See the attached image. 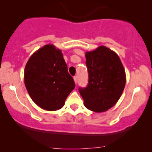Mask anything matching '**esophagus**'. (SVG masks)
I'll return each instance as SVG.
<instances>
[{"label":"esophagus","instance_id":"34e87169","mask_svg":"<svg viewBox=\"0 0 152 152\" xmlns=\"http://www.w3.org/2000/svg\"><path fill=\"white\" fill-rule=\"evenodd\" d=\"M73 80H74L75 83H76H76H77V77H76V76H74V77H73Z\"/></svg>","mask_w":152,"mask_h":152}]
</instances>
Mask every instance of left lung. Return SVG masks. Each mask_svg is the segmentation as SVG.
<instances>
[{"instance_id": "1", "label": "left lung", "mask_w": 152, "mask_h": 152, "mask_svg": "<svg viewBox=\"0 0 152 152\" xmlns=\"http://www.w3.org/2000/svg\"><path fill=\"white\" fill-rule=\"evenodd\" d=\"M88 85L79 88L86 108L105 112L117 103L126 85V73L117 53L101 45L85 53Z\"/></svg>"}]
</instances>
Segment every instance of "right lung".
Instances as JSON below:
<instances>
[{
    "label": "right lung",
    "mask_w": 152,
    "mask_h": 152,
    "mask_svg": "<svg viewBox=\"0 0 152 152\" xmlns=\"http://www.w3.org/2000/svg\"><path fill=\"white\" fill-rule=\"evenodd\" d=\"M24 82L31 99L40 108L59 110L75 88L62 51L51 44L31 56L24 70Z\"/></svg>",
    "instance_id": "obj_1"
}]
</instances>
